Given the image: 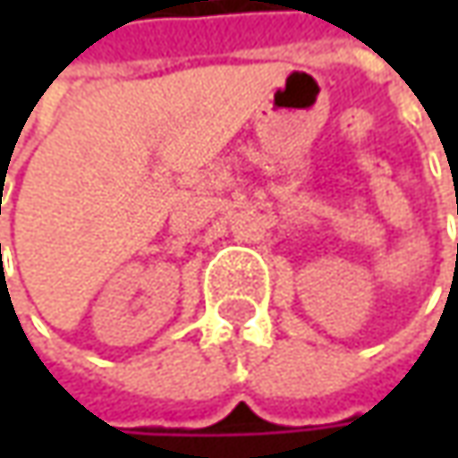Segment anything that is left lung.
<instances>
[{
  "label": "left lung",
  "mask_w": 458,
  "mask_h": 458,
  "mask_svg": "<svg viewBox=\"0 0 458 458\" xmlns=\"http://www.w3.org/2000/svg\"><path fill=\"white\" fill-rule=\"evenodd\" d=\"M456 214H458V203H456ZM456 267H458V244H456Z\"/></svg>",
  "instance_id": "left-lung-1"
}]
</instances>
